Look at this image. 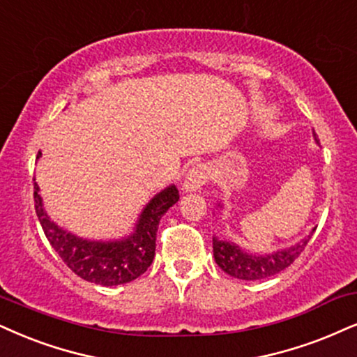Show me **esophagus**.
I'll use <instances>...</instances> for the list:
<instances>
[{
	"mask_svg": "<svg viewBox=\"0 0 357 357\" xmlns=\"http://www.w3.org/2000/svg\"><path fill=\"white\" fill-rule=\"evenodd\" d=\"M206 180H208V169H206V165L197 164L187 172L182 188L185 192H197L205 185Z\"/></svg>",
	"mask_w": 357,
	"mask_h": 357,
	"instance_id": "esophagus-1",
	"label": "esophagus"
}]
</instances>
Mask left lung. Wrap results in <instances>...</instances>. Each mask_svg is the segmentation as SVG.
Returning <instances> with one entry per match:
<instances>
[{
	"label": "left lung",
	"mask_w": 357,
	"mask_h": 357,
	"mask_svg": "<svg viewBox=\"0 0 357 357\" xmlns=\"http://www.w3.org/2000/svg\"><path fill=\"white\" fill-rule=\"evenodd\" d=\"M316 144H319V140L316 139ZM218 206H222L218 204ZM316 228L310 235L305 236L301 241L294 243L288 248L278 250V252H273L268 255H253L241 250L238 245L233 243V241L220 240L217 236H213V257L217 265L222 268L227 275L233 276V278L246 280V281H257L268 278V276L276 275V273L283 271L284 268H288L291 263L300 257L307 241L311 240Z\"/></svg>",
	"instance_id": "left-lung-1"
}]
</instances>
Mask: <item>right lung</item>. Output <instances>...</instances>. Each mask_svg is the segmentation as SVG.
<instances>
[{
	"label": "right lung",
	"instance_id": "add662e5",
	"mask_svg": "<svg viewBox=\"0 0 357 357\" xmlns=\"http://www.w3.org/2000/svg\"><path fill=\"white\" fill-rule=\"evenodd\" d=\"M39 157L41 152L38 153ZM177 202V187L169 185L145 205L135 223L134 233L121 240L92 241L66 231L47 217L39 187L34 182V208L47 241L77 276L102 286L129 283L147 271L155 255L158 222Z\"/></svg>",
	"mask_w": 357,
	"mask_h": 357
}]
</instances>
